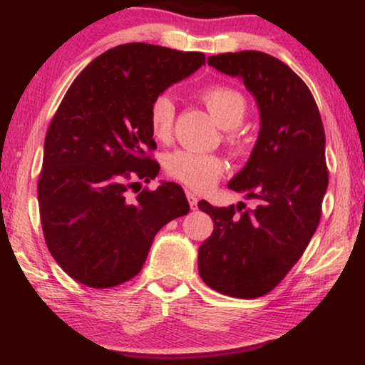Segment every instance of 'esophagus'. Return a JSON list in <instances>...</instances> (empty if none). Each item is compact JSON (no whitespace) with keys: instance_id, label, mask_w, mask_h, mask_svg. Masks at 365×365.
<instances>
[{"instance_id":"1","label":"esophagus","mask_w":365,"mask_h":365,"mask_svg":"<svg viewBox=\"0 0 365 365\" xmlns=\"http://www.w3.org/2000/svg\"><path fill=\"white\" fill-rule=\"evenodd\" d=\"M186 197H187L189 206H191L192 211H194V209H197V197H196V194H194L192 191H186Z\"/></svg>"}]
</instances>
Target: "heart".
<instances>
[{
	"instance_id": "b5f03b06",
	"label": "heart",
	"mask_w": 365,
	"mask_h": 365,
	"mask_svg": "<svg viewBox=\"0 0 365 365\" xmlns=\"http://www.w3.org/2000/svg\"><path fill=\"white\" fill-rule=\"evenodd\" d=\"M201 99L216 123L229 129V138L236 139V131L247 114L246 96L237 89L214 84L201 91ZM176 104L168 93H161L149 104L148 123L158 141H168L173 136ZM226 171V163L216 154L199 153L192 149H178L166 158V173L184 186L207 191Z\"/></svg>"
}]
</instances>
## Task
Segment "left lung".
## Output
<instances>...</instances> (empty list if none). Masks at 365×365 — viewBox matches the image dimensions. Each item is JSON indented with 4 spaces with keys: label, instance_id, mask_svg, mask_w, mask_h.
Instances as JSON below:
<instances>
[{
    "label": "left lung",
    "instance_id": "obj_1",
    "mask_svg": "<svg viewBox=\"0 0 365 365\" xmlns=\"http://www.w3.org/2000/svg\"><path fill=\"white\" fill-rule=\"evenodd\" d=\"M207 64L242 79L261 129L246 166L227 184L256 207L197 204L214 222L197 252L199 276L226 296L261 297L286 277L317 229L329 182L326 134L312 93L286 63L239 51L209 56Z\"/></svg>",
    "mask_w": 365,
    "mask_h": 365
}]
</instances>
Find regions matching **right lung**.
<instances>
[{
  "label": "right lung",
  "instance_id": "1",
  "mask_svg": "<svg viewBox=\"0 0 365 365\" xmlns=\"http://www.w3.org/2000/svg\"><path fill=\"white\" fill-rule=\"evenodd\" d=\"M206 63L196 51L128 43L88 64L64 94L44 139L38 202L46 246L64 272L108 289L143 269L153 239L189 212L182 187L161 182L131 201L128 191L158 176L148 123L154 96Z\"/></svg>",
  "mask_w": 365,
  "mask_h": 365
}]
</instances>
